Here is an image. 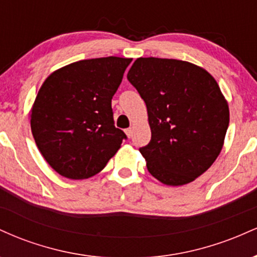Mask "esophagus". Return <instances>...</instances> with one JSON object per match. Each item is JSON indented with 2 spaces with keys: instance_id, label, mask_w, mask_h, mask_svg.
<instances>
[{
  "instance_id": "34e87169",
  "label": "esophagus",
  "mask_w": 257,
  "mask_h": 257,
  "mask_svg": "<svg viewBox=\"0 0 257 257\" xmlns=\"http://www.w3.org/2000/svg\"><path fill=\"white\" fill-rule=\"evenodd\" d=\"M125 135L128 138H132V135H133V131H132V128H128V129H125Z\"/></svg>"
}]
</instances>
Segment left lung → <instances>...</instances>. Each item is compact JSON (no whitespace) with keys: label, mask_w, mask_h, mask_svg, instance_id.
<instances>
[{"label":"left lung","mask_w":257,"mask_h":257,"mask_svg":"<svg viewBox=\"0 0 257 257\" xmlns=\"http://www.w3.org/2000/svg\"><path fill=\"white\" fill-rule=\"evenodd\" d=\"M126 78L145 101L151 141L141 147L150 174L168 186L192 182L222 150L228 102L203 67L176 59L138 58Z\"/></svg>","instance_id":"1"}]
</instances>
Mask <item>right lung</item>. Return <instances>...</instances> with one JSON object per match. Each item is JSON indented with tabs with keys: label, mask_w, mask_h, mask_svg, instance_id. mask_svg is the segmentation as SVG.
Masks as SVG:
<instances>
[{
	"label": "right lung",
	"mask_w": 257,
	"mask_h": 257,
	"mask_svg": "<svg viewBox=\"0 0 257 257\" xmlns=\"http://www.w3.org/2000/svg\"><path fill=\"white\" fill-rule=\"evenodd\" d=\"M131 63L119 57L79 60L55 70L41 85L31 107L32 137L64 178L100 173L126 139L114 126L111 100Z\"/></svg>",
	"instance_id": "add662e5"
}]
</instances>
